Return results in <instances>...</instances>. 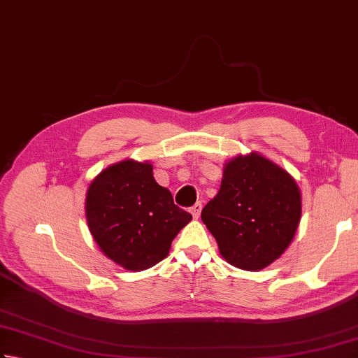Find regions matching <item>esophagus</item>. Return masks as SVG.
I'll list each match as a JSON object with an SVG mask.
<instances>
[{"instance_id": "34e87169", "label": "esophagus", "mask_w": 358, "mask_h": 358, "mask_svg": "<svg viewBox=\"0 0 358 358\" xmlns=\"http://www.w3.org/2000/svg\"><path fill=\"white\" fill-rule=\"evenodd\" d=\"M201 201H197V203H195V205L191 208V214H192V217H194V219H199V217H200V213H201Z\"/></svg>"}]
</instances>
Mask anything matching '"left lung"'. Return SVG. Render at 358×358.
<instances>
[{"label": "left lung", "instance_id": "left-lung-1", "mask_svg": "<svg viewBox=\"0 0 358 358\" xmlns=\"http://www.w3.org/2000/svg\"><path fill=\"white\" fill-rule=\"evenodd\" d=\"M201 220L220 255L237 268L268 267L289 248L301 220L296 181L259 153L239 155L223 167L220 191Z\"/></svg>", "mask_w": 358, "mask_h": 358}]
</instances>
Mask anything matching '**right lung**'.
Instances as JSON below:
<instances>
[{
    "label": "right lung",
    "instance_id": "obj_1",
    "mask_svg": "<svg viewBox=\"0 0 358 358\" xmlns=\"http://www.w3.org/2000/svg\"><path fill=\"white\" fill-rule=\"evenodd\" d=\"M150 163L124 159L91 181L85 199L90 233L102 253L125 270L141 271L169 255L192 215L153 178Z\"/></svg>",
    "mask_w": 358,
    "mask_h": 358
}]
</instances>
